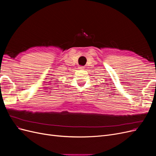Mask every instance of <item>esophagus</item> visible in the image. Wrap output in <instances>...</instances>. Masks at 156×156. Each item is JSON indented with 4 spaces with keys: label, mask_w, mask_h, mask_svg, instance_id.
Masks as SVG:
<instances>
[{
    "label": "esophagus",
    "mask_w": 156,
    "mask_h": 156,
    "mask_svg": "<svg viewBox=\"0 0 156 156\" xmlns=\"http://www.w3.org/2000/svg\"><path fill=\"white\" fill-rule=\"evenodd\" d=\"M84 67H83V66H79V69H84Z\"/></svg>",
    "instance_id": "esophagus-1"
}]
</instances>
